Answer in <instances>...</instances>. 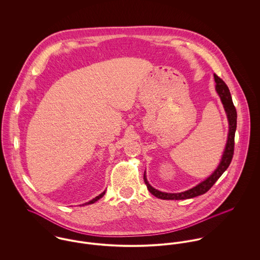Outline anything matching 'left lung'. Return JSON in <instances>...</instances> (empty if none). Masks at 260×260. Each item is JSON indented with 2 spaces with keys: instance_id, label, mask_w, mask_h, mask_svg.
Returning <instances> with one entry per match:
<instances>
[{
  "instance_id": "8db88e82",
  "label": "left lung",
  "mask_w": 260,
  "mask_h": 260,
  "mask_svg": "<svg viewBox=\"0 0 260 260\" xmlns=\"http://www.w3.org/2000/svg\"><path fill=\"white\" fill-rule=\"evenodd\" d=\"M214 80H215V89L216 92L218 93L221 102H222L223 107L225 113L227 115L228 123H229V131H228V137H227V142L225 145V149L223 152L221 161L218 165V167L215 169V171L204 181L199 183L198 185L184 191L180 193H166V192H161L155 188H153L150 185L147 181L146 175L144 173V182L147 186L149 191L151 194L156 196L157 198L164 199V200H181V199H189L193 198L199 195H202L206 193L214 183L218 180V178L222 175L224 171L228 168V166L231 163L233 153H234V136H235V131H236V124H237V113L236 109L233 105L232 98L230 95V91L225 84V82L222 79H220L216 74H214Z\"/></svg>"
}]
</instances>
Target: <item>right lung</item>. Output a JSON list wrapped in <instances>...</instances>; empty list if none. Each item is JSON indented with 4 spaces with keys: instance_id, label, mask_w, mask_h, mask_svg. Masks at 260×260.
<instances>
[{
    "instance_id": "obj_1",
    "label": "right lung",
    "mask_w": 260,
    "mask_h": 260,
    "mask_svg": "<svg viewBox=\"0 0 260 260\" xmlns=\"http://www.w3.org/2000/svg\"><path fill=\"white\" fill-rule=\"evenodd\" d=\"M104 194H105V191L104 192H102L100 195H98L97 197H95V198H93L91 201H89V202H86L85 204H82V205H88V204H93V203H95L96 201H98L100 198H102L103 196H104Z\"/></svg>"
}]
</instances>
